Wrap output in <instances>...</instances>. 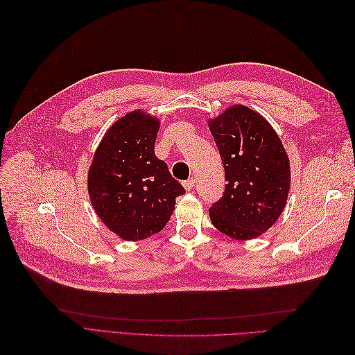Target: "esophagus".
I'll return each mask as SVG.
<instances>
[{
    "label": "esophagus",
    "instance_id": "esophagus-1",
    "mask_svg": "<svg viewBox=\"0 0 355 355\" xmlns=\"http://www.w3.org/2000/svg\"><path fill=\"white\" fill-rule=\"evenodd\" d=\"M184 187H185V189H187V191H191L192 188L196 187V179H194V178H191V179L185 180V182H184Z\"/></svg>",
    "mask_w": 355,
    "mask_h": 355
}]
</instances>
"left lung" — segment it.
<instances>
[{"instance_id":"left-lung-1","label":"left lung","mask_w":355,"mask_h":355,"mask_svg":"<svg viewBox=\"0 0 355 355\" xmlns=\"http://www.w3.org/2000/svg\"><path fill=\"white\" fill-rule=\"evenodd\" d=\"M225 167V192L209 209L214 228L235 240L270 230L286 207L290 163L271 124L244 105L209 121Z\"/></svg>"}]
</instances>
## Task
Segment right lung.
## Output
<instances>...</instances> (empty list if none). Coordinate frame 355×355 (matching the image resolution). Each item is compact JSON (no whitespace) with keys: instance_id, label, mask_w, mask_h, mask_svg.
I'll use <instances>...</instances> for the list:
<instances>
[{"instance_id":"obj_1","label":"right lung","mask_w":355,"mask_h":355,"mask_svg":"<svg viewBox=\"0 0 355 355\" xmlns=\"http://www.w3.org/2000/svg\"><path fill=\"white\" fill-rule=\"evenodd\" d=\"M159 121L136 110L105 133L89 168L92 206L105 227L127 241L163 230L185 189L158 159L154 145Z\"/></svg>"}]
</instances>
